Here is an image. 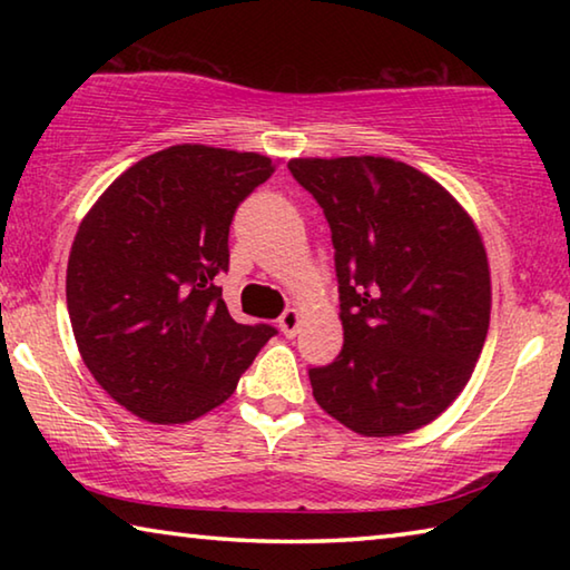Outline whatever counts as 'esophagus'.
<instances>
[{
    "instance_id": "esophagus-1",
    "label": "esophagus",
    "mask_w": 570,
    "mask_h": 570,
    "mask_svg": "<svg viewBox=\"0 0 570 570\" xmlns=\"http://www.w3.org/2000/svg\"><path fill=\"white\" fill-rule=\"evenodd\" d=\"M298 326H302V314H298L296 308H286V312L278 316V330H282L288 340H294L298 334Z\"/></svg>"
}]
</instances>
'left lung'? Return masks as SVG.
Returning a JSON list of instances; mask_svg holds the SVG:
<instances>
[{
  "instance_id": "8db88e82",
  "label": "left lung",
  "mask_w": 570,
  "mask_h": 570,
  "mask_svg": "<svg viewBox=\"0 0 570 570\" xmlns=\"http://www.w3.org/2000/svg\"><path fill=\"white\" fill-rule=\"evenodd\" d=\"M332 228L344 346L312 366L314 400L364 438L420 430L465 387L490 324L472 218L438 180L374 156L294 158Z\"/></svg>"
}]
</instances>
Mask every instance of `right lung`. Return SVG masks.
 Returning <instances> with one entry per match:
<instances>
[{
  "mask_svg": "<svg viewBox=\"0 0 570 570\" xmlns=\"http://www.w3.org/2000/svg\"><path fill=\"white\" fill-rule=\"evenodd\" d=\"M272 158L208 146L153 153L112 180L77 228L67 312L82 362L135 417L180 424L234 394L268 324H238L216 286L240 200Z\"/></svg>",
  "mask_w": 570,
  "mask_h": 570,
  "instance_id": "1",
  "label": "right lung"
}]
</instances>
